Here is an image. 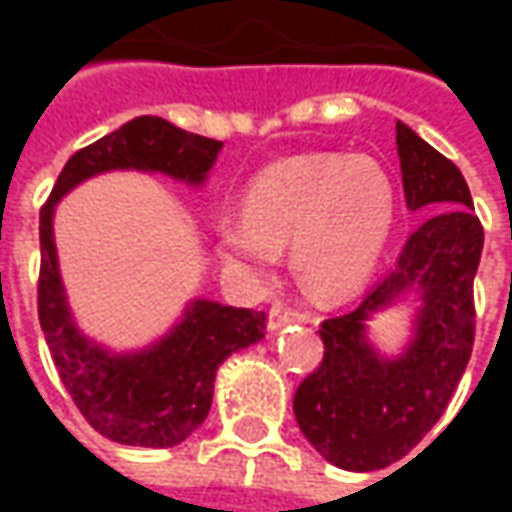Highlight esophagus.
<instances>
[{"instance_id": "34e87169", "label": "esophagus", "mask_w": 512, "mask_h": 512, "mask_svg": "<svg viewBox=\"0 0 512 512\" xmlns=\"http://www.w3.org/2000/svg\"><path fill=\"white\" fill-rule=\"evenodd\" d=\"M290 321H296V312L285 307V304H274L271 310H268V329H282V326H288Z\"/></svg>"}]
</instances>
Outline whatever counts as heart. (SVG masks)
Returning <instances> with one entry per match:
<instances>
[{
    "label": "heart",
    "instance_id": "1",
    "mask_svg": "<svg viewBox=\"0 0 512 512\" xmlns=\"http://www.w3.org/2000/svg\"><path fill=\"white\" fill-rule=\"evenodd\" d=\"M397 219V189L373 156L310 153L268 164L249 180L244 213L216 219L230 260L268 268L290 244V263L315 299H345L376 274Z\"/></svg>",
    "mask_w": 512,
    "mask_h": 512
}]
</instances>
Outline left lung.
Listing matches in <instances>:
<instances>
[{"mask_svg": "<svg viewBox=\"0 0 512 512\" xmlns=\"http://www.w3.org/2000/svg\"><path fill=\"white\" fill-rule=\"evenodd\" d=\"M395 128L406 205L425 219L365 301L323 321V362L293 397L301 433L348 472L384 469L417 447L444 414L474 343L483 224L472 194L450 158L406 123ZM406 292L420 296L415 334L403 355L384 357L366 321Z\"/></svg>", "mask_w": 512, "mask_h": 512, "instance_id": "8db88e82", "label": "left lung"}]
</instances>
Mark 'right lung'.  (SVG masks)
Listing matches in <instances>:
<instances>
[{
    "mask_svg": "<svg viewBox=\"0 0 512 512\" xmlns=\"http://www.w3.org/2000/svg\"><path fill=\"white\" fill-rule=\"evenodd\" d=\"M219 150V139L189 134L164 117H134L73 153L40 208V329L76 408L117 444L175 447L189 439L211 411L219 365L266 337V312L194 299L161 340L142 351L115 354L73 321L54 246V208L79 183L112 169L161 172L202 186Z\"/></svg>",
    "mask_w": 512,
    "mask_h": 512,
    "instance_id": "1",
    "label": "right lung"
}]
</instances>
